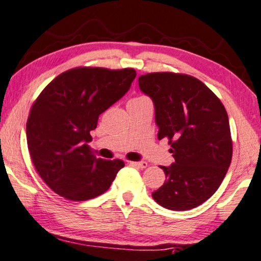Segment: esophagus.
Here are the masks:
<instances>
[{"mask_svg":"<svg viewBox=\"0 0 261 261\" xmlns=\"http://www.w3.org/2000/svg\"><path fill=\"white\" fill-rule=\"evenodd\" d=\"M130 164L134 165V166H137V168H141V169L147 168V163L146 162H130Z\"/></svg>","mask_w":261,"mask_h":261,"instance_id":"esophagus-1","label":"esophagus"}]
</instances>
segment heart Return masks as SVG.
Returning <instances> with one entry per match:
<instances>
[{"instance_id":"heart-1","label":"heart","mask_w":261,"mask_h":261,"mask_svg":"<svg viewBox=\"0 0 261 261\" xmlns=\"http://www.w3.org/2000/svg\"><path fill=\"white\" fill-rule=\"evenodd\" d=\"M141 98H144V97H136V98H134V99H141Z\"/></svg>"}]
</instances>
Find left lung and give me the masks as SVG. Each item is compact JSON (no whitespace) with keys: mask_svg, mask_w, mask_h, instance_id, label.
I'll return each instance as SVG.
<instances>
[{"mask_svg":"<svg viewBox=\"0 0 261 261\" xmlns=\"http://www.w3.org/2000/svg\"><path fill=\"white\" fill-rule=\"evenodd\" d=\"M139 86L154 103L158 139L166 137L175 163L161 166L166 180L152 193L159 205L190 210L216 192L232 159L228 117L221 100L186 74L141 75Z\"/></svg>","mask_w":261,"mask_h":261,"instance_id":"obj_1","label":"left lung"}]
</instances>
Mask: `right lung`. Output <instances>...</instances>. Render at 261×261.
<instances>
[{
    "label": "right lung",
    "mask_w": 261,
    "mask_h": 261,
    "mask_svg": "<svg viewBox=\"0 0 261 261\" xmlns=\"http://www.w3.org/2000/svg\"><path fill=\"white\" fill-rule=\"evenodd\" d=\"M135 77L133 68H74L53 79L34 102L27 121L28 148L37 174L59 196L76 202L95 198L124 168L120 159L92 154L90 133Z\"/></svg>",
    "instance_id": "right-lung-1"
}]
</instances>
